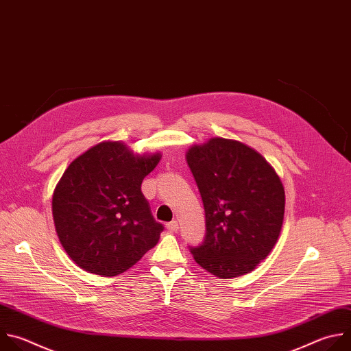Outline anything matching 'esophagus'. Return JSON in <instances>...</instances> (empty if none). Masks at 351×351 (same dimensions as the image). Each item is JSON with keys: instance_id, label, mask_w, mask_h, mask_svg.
<instances>
[{"instance_id": "obj_1", "label": "esophagus", "mask_w": 351, "mask_h": 351, "mask_svg": "<svg viewBox=\"0 0 351 351\" xmlns=\"http://www.w3.org/2000/svg\"><path fill=\"white\" fill-rule=\"evenodd\" d=\"M178 228H180V226H178V221H170V223H167L166 224V230L167 231H170V232H176V231H178Z\"/></svg>"}]
</instances>
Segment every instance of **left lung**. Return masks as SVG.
Returning a JSON list of instances; mask_svg holds the SVG:
<instances>
[{
	"mask_svg": "<svg viewBox=\"0 0 351 351\" xmlns=\"http://www.w3.org/2000/svg\"><path fill=\"white\" fill-rule=\"evenodd\" d=\"M186 162L204 207L206 235L189 247L195 261L219 278H235L264 260L281 232L285 192L265 159L242 143L212 138Z\"/></svg>",
	"mask_w": 351,
	"mask_h": 351,
	"instance_id": "left-lung-1",
	"label": "left lung"
}]
</instances>
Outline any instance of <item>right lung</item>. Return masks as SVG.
<instances>
[{
  "instance_id": "right-lung-1",
  "label": "right lung",
  "mask_w": 351,
  "mask_h": 351,
  "mask_svg": "<svg viewBox=\"0 0 351 351\" xmlns=\"http://www.w3.org/2000/svg\"><path fill=\"white\" fill-rule=\"evenodd\" d=\"M160 155L135 156L121 143H101L75 159L52 197L59 241L79 267L114 276L152 249L165 230L151 212L143 180Z\"/></svg>"
}]
</instances>
